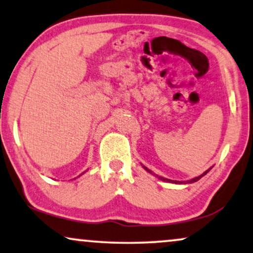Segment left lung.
<instances>
[{
  "label": "left lung",
  "instance_id": "1",
  "mask_svg": "<svg viewBox=\"0 0 253 253\" xmlns=\"http://www.w3.org/2000/svg\"><path fill=\"white\" fill-rule=\"evenodd\" d=\"M142 167H143V169H144L145 171H148L149 173L154 174V176L157 177L158 179L163 180V182H167V183H172V184H191V183H195V182H197V180L201 179L203 176H205V174H207V173L209 172V171H210L211 169H212V167H211L210 169H208L207 171H204V172H203V173L201 174V176H198V177H195V178H192V179H189V180H172V179H168V178H164V177H162V176H158V174H156L155 172H152V171H151L150 169H148V168H146L145 165H143V164H142Z\"/></svg>",
  "mask_w": 253,
  "mask_h": 253
}]
</instances>
